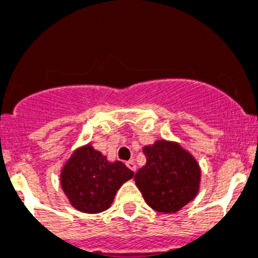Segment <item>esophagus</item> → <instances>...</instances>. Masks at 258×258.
<instances>
[{"label":"esophagus","mask_w":258,"mask_h":258,"mask_svg":"<svg viewBox=\"0 0 258 258\" xmlns=\"http://www.w3.org/2000/svg\"><path fill=\"white\" fill-rule=\"evenodd\" d=\"M126 166H127V168H129V169L132 170V172L136 173V170H137V165H136V163H134L133 160L126 161Z\"/></svg>","instance_id":"1"}]
</instances>
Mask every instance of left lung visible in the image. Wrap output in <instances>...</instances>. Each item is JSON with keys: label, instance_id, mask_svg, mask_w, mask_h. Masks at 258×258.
I'll use <instances>...</instances> for the list:
<instances>
[{"label": "left lung", "instance_id": "1", "mask_svg": "<svg viewBox=\"0 0 258 258\" xmlns=\"http://www.w3.org/2000/svg\"><path fill=\"white\" fill-rule=\"evenodd\" d=\"M146 164L134 175L145 202L160 213H175L197 198L202 169L178 142L155 141L143 147Z\"/></svg>", "mask_w": 258, "mask_h": 258}]
</instances>
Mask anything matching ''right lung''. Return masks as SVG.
<instances>
[{
  "instance_id": "add662e5",
  "label": "right lung",
  "mask_w": 258,
  "mask_h": 258,
  "mask_svg": "<svg viewBox=\"0 0 258 258\" xmlns=\"http://www.w3.org/2000/svg\"><path fill=\"white\" fill-rule=\"evenodd\" d=\"M134 173L121 161H108L90 143L75 150L60 170V186L71 206L84 213L111 207L122 183Z\"/></svg>"
}]
</instances>
